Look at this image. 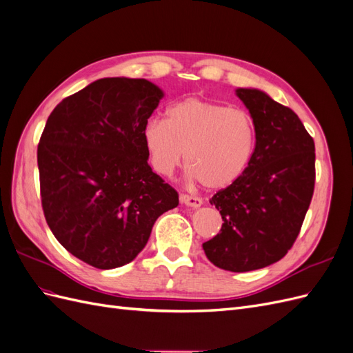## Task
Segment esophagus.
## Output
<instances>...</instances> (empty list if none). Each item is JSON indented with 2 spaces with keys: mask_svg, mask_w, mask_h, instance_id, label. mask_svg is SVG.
Wrapping results in <instances>:
<instances>
[{
  "mask_svg": "<svg viewBox=\"0 0 353 353\" xmlns=\"http://www.w3.org/2000/svg\"><path fill=\"white\" fill-rule=\"evenodd\" d=\"M181 203H184L187 206L191 208H200L203 205V199L197 197V196H190V194H181L179 196Z\"/></svg>",
  "mask_w": 353,
  "mask_h": 353,
  "instance_id": "esophagus-1",
  "label": "esophagus"
}]
</instances>
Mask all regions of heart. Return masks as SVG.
Returning <instances> with one entry per match:
<instances>
[{"instance_id":"heart-1","label":"heart","mask_w":353,"mask_h":353,"mask_svg":"<svg viewBox=\"0 0 353 353\" xmlns=\"http://www.w3.org/2000/svg\"><path fill=\"white\" fill-rule=\"evenodd\" d=\"M254 123L243 109L188 97L170 105L168 117L144 125L143 138L152 165L170 175L185 165L208 188H223L240 178L254 148Z\"/></svg>"}]
</instances>
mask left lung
<instances>
[{
    "mask_svg": "<svg viewBox=\"0 0 353 353\" xmlns=\"http://www.w3.org/2000/svg\"><path fill=\"white\" fill-rule=\"evenodd\" d=\"M237 95L252 114L256 144L240 178L209 200L223 222L203 250L221 270L248 272L293 248L314 196L315 144L292 109L259 90Z\"/></svg>",
    "mask_w": 353,
    "mask_h": 353,
    "instance_id": "8db88e82",
    "label": "left lung"
}]
</instances>
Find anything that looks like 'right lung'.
Listing matches in <instances>:
<instances>
[{"label":"right lung","mask_w":353,"mask_h":353,"mask_svg":"<svg viewBox=\"0 0 353 353\" xmlns=\"http://www.w3.org/2000/svg\"><path fill=\"white\" fill-rule=\"evenodd\" d=\"M163 92L147 79L103 78L48 116L38 144L41 205L74 258L119 268L140 253L176 190L147 163L143 131Z\"/></svg>","instance_id":"1"}]
</instances>
